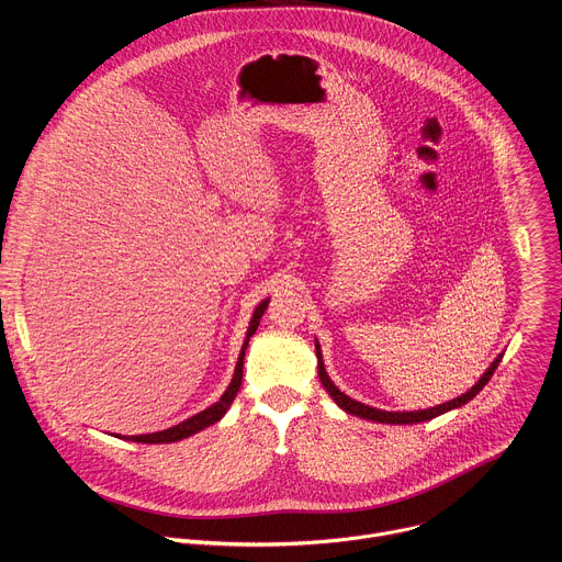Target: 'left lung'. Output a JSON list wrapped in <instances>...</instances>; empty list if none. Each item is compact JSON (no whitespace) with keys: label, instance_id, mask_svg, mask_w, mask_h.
Wrapping results in <instances>:
<instances>
[{"label":"left lung","instance_id":"left-lung-1","mask_svg":"<svg viewBox=\"0 0 562 562\" xmlns=\"http://www.w3.org/2000/svg\"><path fill=\"white\" fill-rule=\"evenodd\" d=\"M315 356H317V375H319V382H323V386L329 391V395L334 397V403H336L342 412H347V414H351V416H358V418H364V420L382 423V425H416V423H425V420L438 418V416H442V414H447V412H451V409H458V407L467 405L469 400H473L480 391H483V386L492 380V375H494V371H496V367L501 364V360H503L505 353H498V358L487 367V371H485L483 375H480V380H477L467 393H462V395H458V397L449 400V403H442V405H438V407L418 409V412H382V409H375V407H369V405L358 403V400L349 397L347 393H342V391L331 382V378H329V373H327V369H325L323 351H319L317 340H315Z\"/></svg>","mask_w":562,"mask_h":562}]
</instances>
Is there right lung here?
I'll return each mask as SVG.
<instances>
[{
    "mask_svg": "<svg viewBox=\"0 0 562 562\" xmlns=\"http://www.w3.org/2000/svg\"><path fill=\"white\" fill-rule=\"evenodd\" d=\"M267 306H269V297H267V300H262V302L256 306V311H254V317H251V323H249V329H247V338H245V342H243V349H239V358H237V364H235L233 378H231V382H228L226 391L222 393V397L217 400L215 405H211L209 409H204V412H200V414H195V416L187 418L184 423H180V425H173V427H169V429H165V431H155V434H142V436H120V434H117V438H124V440H131V442H144V445H165V442H178V440H184V438H189V436H193V434H198V431H202V429H206V427L215 425L217 420H222V418H224V414L228 412L231 403H233V400H235L237 391H239V384H243L245 351H247V347H249V340H251V336L256 334V329H258V325H260V317L265 315Z\"/></svg>",
    "mask_w": 562,
    "mask_h": 562,
    "instance_id": "obj_1",
    "label": "right lung"
}]
</instances>
